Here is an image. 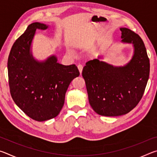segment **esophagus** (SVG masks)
I'll list each match as a JSON object with an SVG mask.
<instances>
[{
  "label": "esophagus",
  "mask_w": 157,
  "mask_h": 157,
  "mask_svg": "<svg viewBox=\"0 0 157 157\" xmlns=\"http://www.w3.org/2000/svg\"><path fill=\"white\" fill-rule=\"evenodd\" d=\"M78 70L79 71V73H80V74H82V69H83V66H82V65H81V64H78Z\"/></svg>",
  "instance_id": "obj_1"
}]
</instances>
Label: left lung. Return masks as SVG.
I'll list each match as a JSON object with an SVG mask.
<instances>
[{"mask_svg":"<svg viewBox=\"0 0 157 157\" xmlns=\"http://www.w3.org/2000/svg\"><path fill=\"white\" fill-rule=\"evenodd\" d=\"M120 30L122 42L134 48L130 62L116 67L98 57L87 62L82 71L90 105L101 116H118L132 111L141 100L150 75V59L142 39L128 28Z\"/></svg>","mask_w":157,"mask_h":157,"instance_id":"obj_1","label":"left lung"}]
</instances>
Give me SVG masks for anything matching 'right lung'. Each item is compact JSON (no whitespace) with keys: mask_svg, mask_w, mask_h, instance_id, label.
Wrapping results in <instances>:
<instances>
[{"mask_svg":"<svg viewBox=\"0 0 157 157\" xmlns=\"http://www.w3.org/2000/svg\"><path fill=\"white\" fill-rule=\"evenodd\" d=\"M47 28L38 22L29 25L13 44L7 61L13 100L26 115L39 122L59 113L69 84L79 75L75 64H60L55 55L41 62L34 59L30 46L36 30Z\"/></svg>","mask_w":157,"mask_h":157,"instance_id":"add662e5","label":"right lung"}]
</instances>
